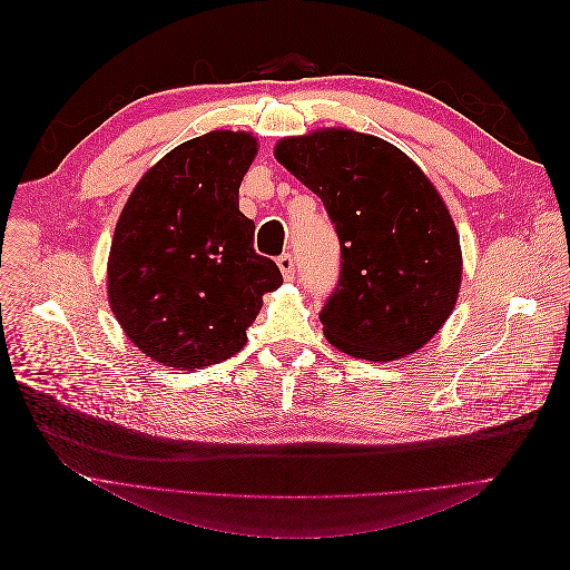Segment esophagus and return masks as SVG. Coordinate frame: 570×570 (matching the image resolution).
Returning a JSON list of instances; mask_svg holds the SVG:
<instances>
[{
    "label": "esophagus",
    "instance_id": "34e87169",
    "mask_svg": "<svg viewBox=\"0 0 570 570\" xmlns=\"http://www.w3.org/2000/svg\"><path fill=\"white\" fill-rule=\"evenodd\" d=\"M278 268L283 271V275H285L287 281L295 278V256H292V254H281L278 256Z\"/></svg>",
    "mask_w": 570,
    "mask_h": 570
}]
</instances>
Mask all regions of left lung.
<instances>
[{"mask_svg": "<svg viewBox=\"0 0 570 570\" xmlns=\"http://www.w3.org/2000/svg\"><path fill=\"white\" fill-rule=\"evenodd\" d=\"M275 159L321 197L340 237L327 342L371 361L421 350L461 287L459 235L433 183L402 149L347 128L285 137Z\"/></svg>", "mask_w": 570, "mask_h": 570, "instance_id": "left-lung-1", "label": "left lung"}]
</instances>
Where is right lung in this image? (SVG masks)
<instances>
[{
  "label": "right lung",
  "mask_w": 570,
  "mask_h": 570,
  "mask_svg": "<svg viewBox=\"0 0 570 570\" xmlns=\"http://www.w3.org/2000/svg\"><path fill=\"white\" fill-rule=\"evenodd\" d=\"M249 132L214 130L151 166L128 197L109 254V304L126 335L170 368H202L245 347L281 268L254 249L239 183Z\"/></svg>",
  "instance_id": "right-lung-1"
}]
</instances>
